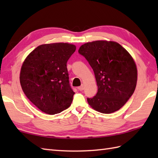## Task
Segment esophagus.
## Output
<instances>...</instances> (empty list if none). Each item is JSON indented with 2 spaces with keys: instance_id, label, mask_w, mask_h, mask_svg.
Listing matches in <instances>:
<instances>
[{
  "instance_id": "esophagus-1",
  "label": "esophagus",
  "mask_w": 158,
  "mask_h": 158,
  "mask_svg": "<svg viewBox=\"0 0 158 158\" xmlns=\"http://www.w3.org/2000/svg\"><path fill=\"white\" fill-rule=\"evenodd\" d=\"M78 89H79V90H80V91H82V90L84 89V85H83L82 84L81 86L79 87Z\"/></svg>"
}]
</instances>
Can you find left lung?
<instances>
[{"label":"left lung","mask_w":158,"mask_h":158,"mask_svg":"<svg viewBox=\"0 0 158 158\" xmlns=\"http://www.w3.org/2000/svg\"><path fill=\"white\" fill-rule=\"evenodd\" d=\"M94 73L98 92L88 102L100 113L109 114L120 109L133 94L137 83L135 60L115 41H95L79 48Z\"/></svg>","instance_id":"obj_1"}]
</instances>
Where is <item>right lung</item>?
Returning a JSON list of instances; mask_svg holds the SVG:
<instances>
[{
  "label": "right lung",
  "mask_w": 158,
  "mask_h": 158,
  "mask_svg": "<svg viewBox=\"0 0 158 158\" xmlns=\"http://www.w3.org/2000/svg\"><path fill=\"white\" fill-rule=\"evenodd\" d=\"M76 46L55 43L38 46L28 54L20 70L19 81L26 97L49 115L68 109L75 92L69 84L66 63Z\"/></svg>",
  "instance_id": "obj_1"
}]
</instances>
